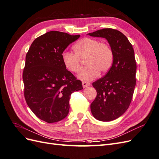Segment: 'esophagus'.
Listing matches in <instances>:
<instances>
[{"mask_svg":"<svg viewBox=\"0 0 159 159\" xmlns=\"http://www.w3.org/2000/svg\"><path fill=\"white\" fill-rule=\"evenodd\" d=\"M89 85H90V84L88 82H86V81H82V85H83L84 88L88 87V86H89Z\"/></svg>","mask_w":159,"mask_h":159,"instance_id":"1","label":"esophagus"}]
</instances>
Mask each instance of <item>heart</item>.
<instances>
[{
    "mask_svg": "<svg viewBox=\"0 0 159 159\" xmlns=\"http://www.w3.org/2000/svg\"><path fill=\"white\" fill-rule=\"evenodd\" d=\"M74 53L65 51L61 54V61L65 68L71 73L81 69L80 59H85L87 67L81 70L78 78L84 81L95 79L99 74H105L111 68L113 54L111 47L99 40L85 38L73 47Z\"/></svg>",
    "mask_w": 159,
    "mask_h": 159,
    "instance_id": "heart-1",
    "label": "heart"
}]
</instances>
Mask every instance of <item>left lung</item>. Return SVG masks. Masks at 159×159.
I'll return each mask as SVG.
<instances>
[{
    "instance_id": "left-lung-1",
    "label": "left lung",
    "mask_w": 159,
    "mask_h": 159,
    "mask_svg": "<svg viewBox=\"0 0 159 159\" xmlns=\"http://www.w3.org/2000/svg\"><path fill=\"white\" fill-rule=\"evenodd\" d=\"M88 34L105 38L113 51L111 68L104 77L92 84L97 96L91 104V113L96 119L111 121L121 117L131 102L136 85L134 50L123 33L112 28H104Z\"/></svg>"
}]
</instances>
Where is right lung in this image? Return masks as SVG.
<instances>
[{"instance_id":"right-lung-1","label":"right lung","mask_w":159,"mask_h":159,"mask_svg":"<svg viewBox=\"0 0 159 159\" xmlns=\"http://www.w3.org/2000/svg\"><path fill=\"white\" fill-rule=\"evenodd\" d=\"M80 35L58 31L46 32L34 40L26 56L22 78L25 97L36 116L56 123L69 113L71 94L83 89L62 63L61 54Z\"/></svg>"}]
</instances>
